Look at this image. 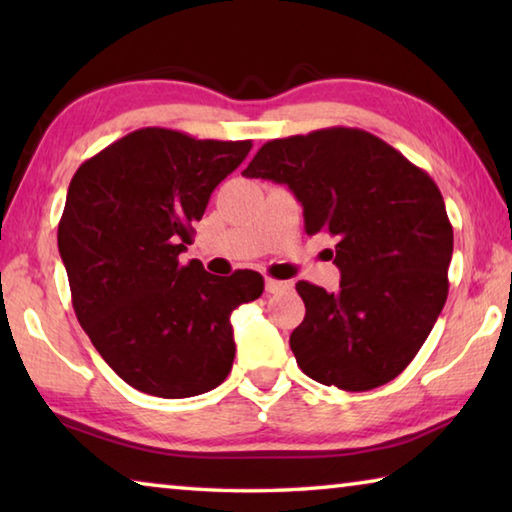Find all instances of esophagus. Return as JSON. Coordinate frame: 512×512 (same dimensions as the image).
<instances>
[{
	"label": "esophagus",
	"mask_w": 512,
	"mask_h": 512,
	"mask_svg": "<svg viewBox=\"0 0 512 512\" xmlns=\"http://www.w3.org/2000/svg\"><path fill=\"white\" fill-rule=\"evenodd\" d=\"M291 282H282V280H273V277H266V291L268 293H282L289 291Z\"/></svg>",
	"instance_id": "34e87169"
}]
</instances>
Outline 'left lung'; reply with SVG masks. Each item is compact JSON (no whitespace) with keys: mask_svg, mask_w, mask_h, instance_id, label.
I'll use <instances>...</instances> for the list:
<instances>
[{"mask_svg":"<svg viewBox=\"0 0 512 512\" xmlns=\"http://www.w3.org/2000/svg\"><path fill=\"white\" fill-rule=\"evenodd\" d=\"M241 176L287 185L307 235L336 237L341 287L300 280L305 320L289 345L307 377L341 391L395 379L445 307L454 230L427 171L359 128L266 142Z\"/></svg>","mask_w":512,"mask_h":512,"instance_id":"left-lung-1","label":"left lung"}]
</instances>
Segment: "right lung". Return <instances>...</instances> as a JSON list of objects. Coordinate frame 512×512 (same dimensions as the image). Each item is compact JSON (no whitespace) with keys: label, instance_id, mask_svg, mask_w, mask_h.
Here are the masks:
<instances>
[{"label":"right lung","instance_id":"add662e5","mask_svg":"<svg viewBox=\"0 0 512 512\" xmlns=\"http://www.w3.org/2000/svg\"><path fill=\"white\" fill-rule=\"evenodd\" d=\"M253 142L196 140L140 128L76 169L58 223L72 305L103 361L142 393L180 400L212 391L235 361L230 314L264 277L180 264L194 221Z\"/></svg>","mask_w":512,"mask_h":512}]
</instances>
